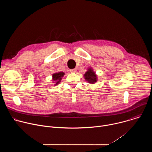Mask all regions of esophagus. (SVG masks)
<instances>
[{
	"instance_id": "1",
	"label": "esophagus",
	"mask_w": 152,
	"mask_h": 152,
	"mask_svg": "<svg viewBox=\"0 0 152 152\" xmlns=\"http://www.w3.org/2000/svg\"><path fill=\"white\" fill-rule=\"evenodd\" d=\"M76 71H77L76 69H73L70 70V72H71L72 73H76Z\"/></svg>"
}]
</instances>
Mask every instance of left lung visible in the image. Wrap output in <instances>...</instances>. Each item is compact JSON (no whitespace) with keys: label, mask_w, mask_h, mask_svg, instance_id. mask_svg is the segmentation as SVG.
Returning a JSON list of instances; mask_svg holds the SVG:
<instances>
[{"label":"left lung","mask_w":152,"mask_h":152,"mask_svg":"<svg viewBox=\"0 0 152 152\" xmlns=\"http://www.w3.org/2000/svg\"><path fill=\"white\" fill-rule=\"evenodd\" d=\"M84 77L86 81L91 83H94L97 82V76L91 68L88 69V71L84 74Z\"/></svg>","instance_id":"1"}]
</instances>
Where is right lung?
Instances as JSON below:
<instances>
[{"instance_id":"right-lung-1","label":"right lung","mask_w":152,"mask_h":152,"mask_svg":"<svg viewBox=\"0 0 152 152\" xmlns=\"http://www.w3.org/2000/svg\"><path fill=\"white\" fill-rule=\"evenodd\" d=\"M64 75V73L63 72H59V73H56L52 75V77H53V81L55 82V85L59 84V83H60L61 80V77H62Z\"/></svg>"}]
</instances>
